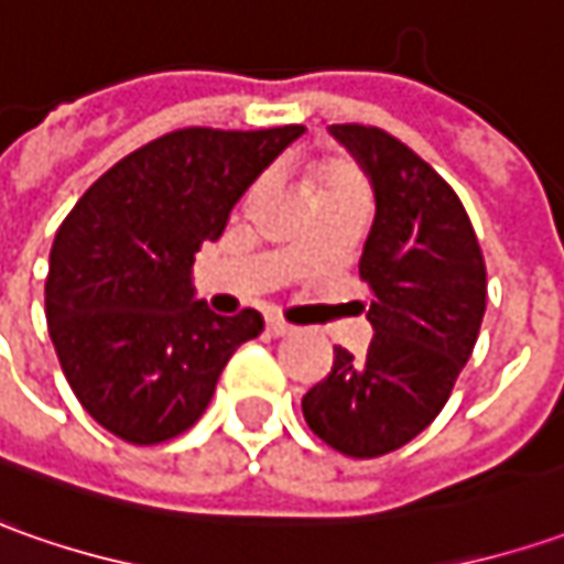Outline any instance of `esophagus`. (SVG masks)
<instances>
[{"instance_id": "obj_1", "label": "esophagus", "mask_w": 564, "mask_h": 564, "mask_svg": "<svg viewBox=\"0 0 564 564\" xmlns=\"http://www.w3.org/2000/svg\"><path fill=\"white\" fill-rule=\"evenodd\" d=\"M264 330H268L271 337H286V334H293V327H290L283 318H274V315H271V318H264Z\"/></svg>"}]
</instances>
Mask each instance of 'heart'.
Returning a JSON list of instances; mask_svg holds the SVG:
<instances>
[{
    "mask_svg": "<svg viewBox=\"0 0 564 564\" xmlns=\"http://www.w3.org/2000/svg\"><path fill=\"white\" fill-rule=\"evenodd\" d=\"M312 184H315V196H365V181L356 167L343 159H327L312 171Z\"/></svg>",
    "mask_w": 564,
    "mask_h": 564,
    "instance_id": "heart-1",
    "label": "heart"
}]
</instances>
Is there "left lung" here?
Instances as JSON below:
<instances>
[{
    "label": "left lung",
    "instance_id": "left-lung-1",
    "mask_svg": "<svg viewBox=\"0 0 564 564\" xmlns=\"http://www.w3.org/2000/svg\"><path fill=\"white\" fill-rule=\"evenodd\" d=\"M375 186L359 274L375 337L352 359L334 346L330 375L302 397L312 434L337 453L378 458L417 437L456 387L487 308V268L456 189L393 133L334 124Z\"/></svg>",
    "mask_w": 564,
    "mask_h": 564
}]
</instances>
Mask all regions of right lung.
Returning a JSON list of instances; mask_svg holds the SVG:
<instances>
[{
    "label": "right lung",
    "mask_w": 564,
    "mask_h": 564,
    "mask_svg": "<svg viewBox=\"0 0 564 564\" xmlns=\"http://www.w3.org/2000/svg\"><path fill=\"white\" fill-rule=\"evenodd\" d=\"M305 127H184L111 165L77 199L50 252L46 321L74 397L133 446L193 427L256 308L215 315L193 296V262L230 208Z\"/></svg>",
    "instance_id": "add662e5"
}]
</instances>
